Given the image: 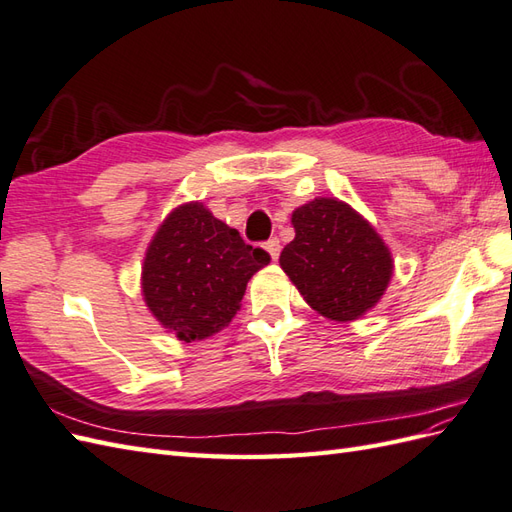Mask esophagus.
I'll return each mask as SVG.
<instances>
[{
  "instance_id": "34e87169",
  "label": "esophagus",
  "mask_w": 512,
  "mask_h": 512,
  "mask_svg": "<svg viewBox=\"0 0 512 512\" xmlns=\"http://www.w3.org/2000/svg\"><path fill=\"white\" fill-rule=\"evenodd\" d=\"M265 249L269 252L271 260H278V256H280V241H278V239H269V241L265 243Z\"/></svg>"
}]
</instances>
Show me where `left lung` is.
<instances>
[{
  "instance_id": "left-lung-1",
  "label": "left lung",
  "mask_w": 512,
  "mask_h": 512,
  "mask_svg": "<svg viewBox=\"0 0 512 512\" xmlns=\"http://www.w3.org/2000/svg\"><path fill=\"white\" fill-rule=\"evenodd\" d=\"M295 239L280 267L321 317L354 321L376 308L393 278L391 249L371 223L336 197L293 210Z\"/></svg>"
}]
</instances>
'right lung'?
<instances>
[{"label":"right lung","instance_id":"1","mask_svg":"<svg viewBox=\"0 0 512 512\" xmlns=\"http://www.w3.org/2000/svg\"><path fill=\"white\" fill-rule=\"evenodd\" d=\"M265 249L217 219L202 202H186L160 223L141 267L145 306L180 341H204L241 310L247 282L269 263Z\"/></svg>","mask_w":512,"mask_h":512}]
</instances>
